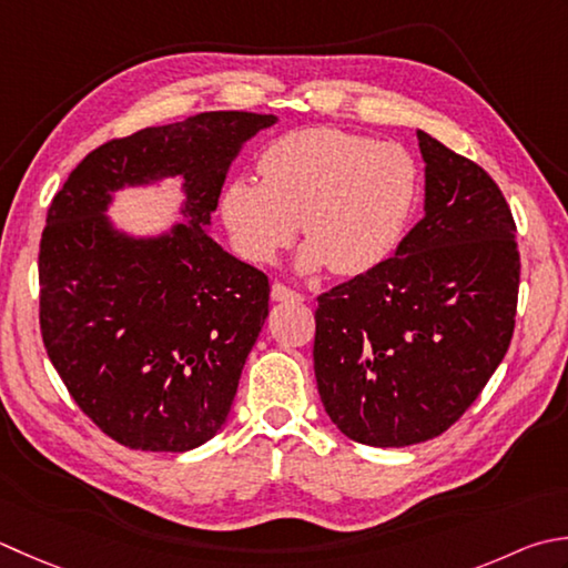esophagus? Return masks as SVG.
Masks as SVG:
<instances>
[{
	"label": "esophagus",
	"mask_w": 568,
	"mask_h": 568,
	"mask_svg": "<svg viewBox=\"0 0 568 568\" xmlns=\"http://www.w3.org/2000/svg\"><path fill=\"white\" fill-rule=\"evenodd\" d=\"M271 297L275 300V303H300V300H303V295L291 291V287L283 285V283H273Z\"/></svg>",
	"instance_id": "esophagus-1"
}]
</instances>
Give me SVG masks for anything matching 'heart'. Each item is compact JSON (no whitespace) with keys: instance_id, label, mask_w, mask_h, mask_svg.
Instances as JSON below:
<instances>
[{"instance_id":"heart-1","label":"heart","mask_w":568,"mask_h":568,"mask_svg":"<svg viewBox=\"0 0 568 568\" xmlns=\"http://www.w3.org/2000/svg\"><path fill=\"white\" fill-rule=\"evenodd\" d=\"M261 182L231 180L221 219L251 263H273L300 229L310 239L300 271L359 275L384 263L402 241L416 202V164L392 142L339 128H307L271 142Z\"/></svg>"}]
</instances>
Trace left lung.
<instances>
[{
  "instance_id": "1",
  "label": "left lung",
  "mask_w": 568,
  "mask_h": 568,
  "mask_svg": "<svg viewBox=\"0 0 568 568\" xmlns=\"http://www.w3.org/2000/svg\"><path fill=\"white\" fill-rule=\"evenodd\" d=\"M424 219L392 258L317 297V392L344 436L404 448L470 408L515 332V219L483 166L416 130Z\"/></svg>"
}]
</instances>
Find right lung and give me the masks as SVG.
<instances>
[{
  "instance_id": "add662e5",
  "label": "right lung",
  "mask_w": 568,
  "mask_h": 568,
  "mask_svg": "<svg viewBox=\"0 0 568 568\" xmlns=\"http://www.w3.org/2000/svg\"><path fill=\"white\" fill-rule=\"evenodd\" d=\"M275 115L216 110L85 154L53 196L39 248L49 359L93 424L132 450L184 453L226 424L268 317L265 273L209 236L229 166ZM183 180L184 225L130 237L115 191Z\"/></svg>"
}]
</instances>
